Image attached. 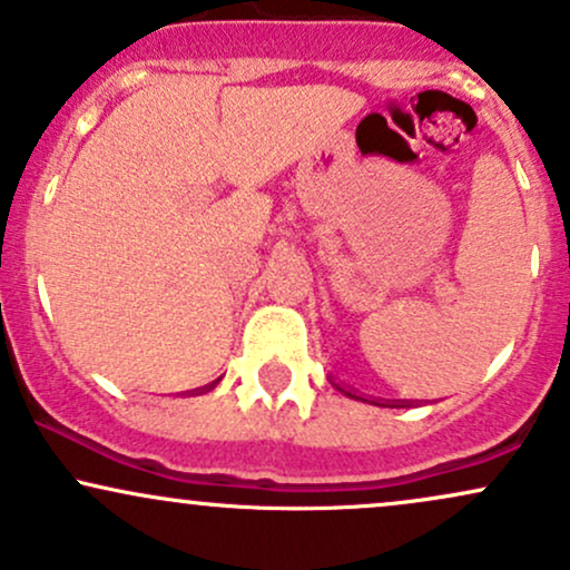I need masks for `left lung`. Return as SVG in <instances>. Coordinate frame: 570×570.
I'll return each mask as SVG.
<instances>
[{"label":"left lung","mask_w":570,"mask_h":570,"mask_svg":"<svg viewBox=\"0 0 570 570\" xmlns=\"http://www.w3.org/2000/svg\"><path fill=\"white\" fill-rule=\"evenodd\" d=\"M345 394H348V391H345ZM348 396H353V394H348ZM358 399V396H356ZM391 407H404V404H391Z\"/></svg>","instance_id":"obj_1"}]
</instances>
